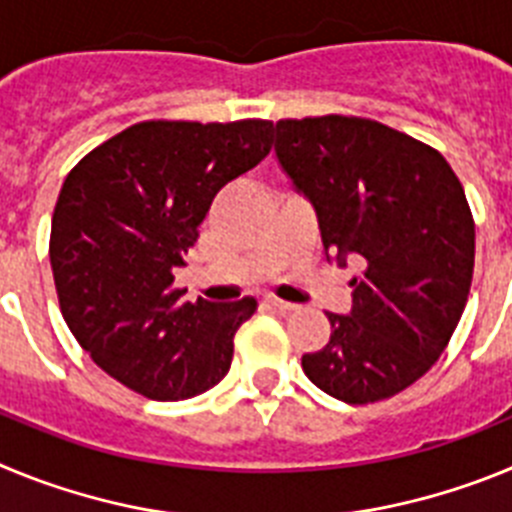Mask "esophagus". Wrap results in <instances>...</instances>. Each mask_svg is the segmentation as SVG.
Returning a JSON list of instances; mask_svg holds the SVG:
<instances>
[{
    "instance_id": "obj_1",
    "label": "esophagus",
    "mask_w": 512,
    "mask_h": 512,
    "mask_svg": "<svg viewBox=\"0 0 512 512\" xmlns=\"http://www.w3.org/2000/svg\"><path fill=\"white\" fill-rule=\"evenodd\" d=\"M266 305L274 307V310H279V312H292V310H297V305H292V302L277 300V297H269V300H266Z\"/></svg>"
}]
</instances>
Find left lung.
<instances>
[{"label": "left lung", "instance_id": "obj_1", "mask_svg": "<svg viewBox=\"0 0 512 512\" xmlns=\"http://www.w3.org/2000/svg\"><path fill=\"white\" fill-rule=\"evenodd\" d=\"M274 151L315 207L325 253L361 264L351 312H325L330 341L302 356V369L348 405L387 400L436 364L467 305L474 220L464 187L436 148L364 117L279 120Z\"/></svg>", "mask_w": 512, "mask_h": 512}]
</instances>
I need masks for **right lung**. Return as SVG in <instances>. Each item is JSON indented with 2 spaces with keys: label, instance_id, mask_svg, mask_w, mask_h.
Returning <instances> with one entry per match:
<instances>
[{
  "label": "right lung",
  "instance_id": "1",
  "mask_svg": "<svg viewBox=\"0 0 512 512\" xmlns=\"http://www.w3.org/2000/svg\"><path fill=\"white\" fill-rule=\"evenodd\" d=\"M269 120H148L71 169L51 225V269L66 325L99 369L148 400L215 387L256 300L187 302L174 269L197 243L215 194L271 151Z\"/></svg>",
  "mask_w": 512,
  "mask_h": 512
}]
</instances>
